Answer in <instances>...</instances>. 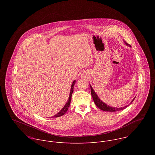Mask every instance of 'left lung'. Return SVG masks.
<instances>
[{"label":"left lung","instance_id":"left-lung-1","mask_svg":"<svg viewBox=\"0 0 155 155\" xmlns=\"http://www.w3.org/2000/svg\"><path fill=\"white\" fill-rule=\"evenodd\" d=\"M124 44H125L126 45H127V46L130 47V45H129V44L127 43L126 41H124ZM90 87H91V96H92V97H93V101H94L95 104L96 105V106H97L99 109L103 110V111H106V112H117V111H120V110H123V109H125V108H126V107H127L128 106H129V105L132 104V102H133V101L134 100V99H135V98L133 99V100H132V101L130 102V103L129 105H126V106H124V107H119V108H118V107H110V106H109L108 105H107V104H106L105 103H104V102H102V101L99 99V97H98L97 94L95 93V91L93 90L91 85L90 84Z\"/></svg>","mask_w":155,"mask_h":155}]
</instances>
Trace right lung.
Here are the masks:
<instances>
[{
  "label": "right lung",
  "mask_w": 155,
  "mask_h": 155,
  "mask_svg": "<svg viewBox=\"0 0 155 155\" xmlns=\"http://www.w3.org/2000/svg\"><path fill=\"white\" fill-rule=\"evenodd\" d=\"M75 80H74L71 85V91H70V94H69V99H68V102H66L65 105L64 106V107L60 110V111L57 114H56L55 115H54L53 117H52V118H56V117H59L61 116H62L63 115H64L66 112L68 111V110L70 106V104H71V98H72V94L74 91V86L75 85Z\"/></svg>",
  "instance_id": "add662e5"
}]
</instances>
